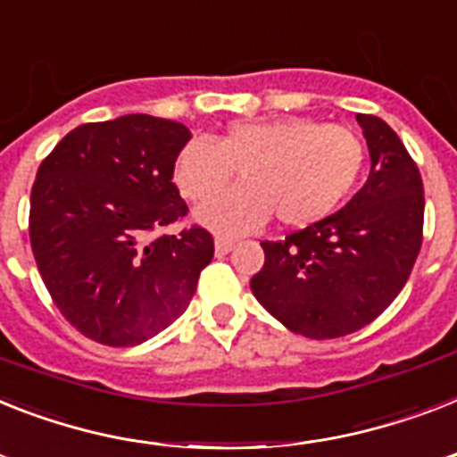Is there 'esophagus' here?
<instances>
[{
    "mask_svg": "<svg viewBox=\"0 0 457 457\" xmlns=\"http://www.w3.org/2000/svg\"><path fill=\"white\" fill-rule=\"evenodd\" d=\"M232 246H235V241L228 239V237H216V253L218 255H225L232 251Z\"/></svg>",
    "mask_w": 457,
    "mask_h": 457,
    "instance_id": "obj_1",
    "label": "esophagus"
}]
</instances>
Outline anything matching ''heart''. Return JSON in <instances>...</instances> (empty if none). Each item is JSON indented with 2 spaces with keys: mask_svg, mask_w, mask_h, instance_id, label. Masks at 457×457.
I'll return each mask as SVG.
<instances>
[{
  "mask_svg": "<svg viewBox=\"0 0 457 457\" xmlns=\"http://www.w3.org/2000/svg\"><path fill=\"white\" fill-rule=\"evenodd\" d=\"M366 150L357 133L310 117L237 121L216 140L192 138L178 152L173 183L206 202L242 170L245 185L211 200L196 218L220 235H244L272 216L288 228L324 220L361 180Z\"/></svg>",
  "mask_w": 457,
  "mask_h": 457,
  "instance_id": "obj_1",
  "label": "heart"
}]
</instances>
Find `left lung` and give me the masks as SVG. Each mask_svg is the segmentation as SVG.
I'll return each mask as SVG.
<instances>
[{
	"instance_id": "left-lung-1",
	"label": "left lung",
	"mask_w": 457,
	"mask_h": 457,
	"mask_svg": "<svg viewBox=\"0 0 457 457\" xmlns=\"http://www.w3.org/2000/svg\"><path fill=\"white\" fill-rule=\"evenodd\" d=\"M369 180L333 216L261 241L265 265L251 291L288 331L331 340L378 319L411 277L422 246L425 195L418 164L383 120L357 114Z\"/></svg>"
}]
</instances>
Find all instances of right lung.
Instances as JSON below:
<instances>
[{
	"mask_svg": "<svg viewBox=\"0 0 457 457\" xmlns=\"http://www.w3.org/2000/svg\"><path fill=\"white\" fill-rule=\"evenodd\" d=\"M192 133L178 121L126 114L81 124L39 164L29 244L54 305L84 337L131 347L187 310L213 237L183 222L170 183Z\"/></svg>",
	"mask_w": 457,
	"mask_h": 457,
	"instance_id": "1",
	"label": "right lung"
}]
</instances>
